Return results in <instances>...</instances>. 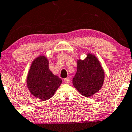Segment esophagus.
I'll list each match as a JSON object with an SVG mask.
<instances>
[{
    "instance_id": "esophagus-1",
    "label": "esophagus",
    "mask_w": 132,
    "mask_h": 132,
    "mask_svg": "<svg viewBox=\"0 0 132 132\" xmlns=\"http://www.w3.org/2000/svg\"><path fill=\"white\" fill-rule=\"evenodd\" d=\"M63 82H64L65 84H68V83H69L70 82V79H69V78H65L63 79Z\"/></svg>"
}]
</instances>
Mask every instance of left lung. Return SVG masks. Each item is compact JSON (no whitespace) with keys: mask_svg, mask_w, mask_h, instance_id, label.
Returning <instances> with one entry per match:
<instances>
[{"mask_svg":"<svg viewBox=\"0 0 132 132\" xmlns=\"http://www.w3.org/2000/svg\"><path fill=\"white\" fill-rule=\"evenodd\" d=\"M104 80V72L97 57L88 54L84 60L77 61V73L73 85L85 97H90L101 88Z\"/></svg>","mask_w":132,"mask_h":132,"instance_id":"left-lung-1","label":"left lung"}]
</instances>
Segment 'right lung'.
Segmentation results:
<instances>
[{
  "label": "right lung",
  "instance_id": "add662e5",
  "mask_svg": "<svg viewBox=\"0 0 132 132\" xmlns=\"http://www.w3.org/2000/svg\"><path fill=\"white\" fill-rule=\"evenodd\" d=\"M27 86L34 96L45 101L51 98L62 83L48 69V61L44 56L35 59L27 76Z\"/></svg>",
  "mask_w": 132,
  "mask_h": 132
}]
</instances>
